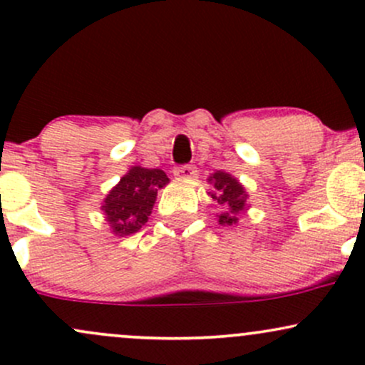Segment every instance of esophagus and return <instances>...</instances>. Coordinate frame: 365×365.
Listing matches in <instances>:
<instances>
[{"label": "esophagus", "instance_id": "esophagus-1", "mask_svg": "<svg viewBox=\"0 0 365 365\" xmlns=\"http://www.w3.org/2000/svg\"><path fill=\"white\" fill-rule=\"evenodd\" d=\"M173 175L176 178H194L195 175H197V168L194 166V164H182V166H176L173 170Z\"/></svg>", "mask_w": 365, "mask_h": 365}]
</instances>
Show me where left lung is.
<instances>
[{
	"label": "left lung",
	"mask_w": 365,
	"mask_h": 365,
	"mask_svg": "<svg viewBox=\"0 0 365 365\" xmlns=\"http://www.w3.org/2000/svg\"><path fill=\"white\" fill-rule=\"evenodd\" d=\"M211 180H213L216 189V194H211V197L223 207L222 213L218 215V222L222 225H232V223L237 222V215L241 213L244 204H246L247 195L244 192V187L237 180L232 178L228 173H223V171H216L211 176Z\"/></svg>",
	"instance_id": "left-lung-1"
}]
</instances>
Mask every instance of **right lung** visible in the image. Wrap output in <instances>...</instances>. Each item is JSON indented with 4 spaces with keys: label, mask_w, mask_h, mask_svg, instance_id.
I'll use <instances>...</instances> for the list:
<instances>
[{
    "label": "right lung",
    "mask_w": 365,
    "mask_h": 365,
    "mask_svg": "<svg viewBox=\"0 0 365 365\" xmlns=\"http://www.w3.org/2000/svg\"><path fill=\"white\" fill-rule=\"evenodd\" d=\"M170 182L161 170H147L135 166L121 182L109 192L102 210L112 232L119 235H130L145 225L155 202V195L161 187Z\"/></svg>",
    "instance_id": "obj_1"
}]
</instances>
